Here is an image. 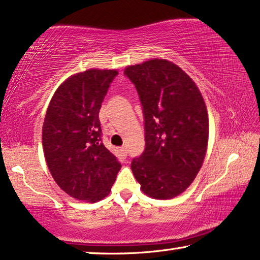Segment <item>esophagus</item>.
<instances>
[{"instance_id":"esophagus-1","label":"esophagus","mask_w":260,"mask_h":260,"mask_svg":"<svg viewBox=\"0 0 260 260\" xmlns=\"http://www.w3.org/2000/svg\"><path fill=\"white\" fill-rule=\"evenodd\" d=\"M120 152H121V155L123 156V157H126V156H127V149H126V147H121V148H120Z\"/></svg>"}]
</instances>
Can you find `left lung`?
<instances>
[{
  "instance_id": "1",
  "label": "left lung",
  "mask_w": 260,
  "mask_h": 260,
  "mask_svg": "<svg viewBox=\"0 0 260 260\" xmlns=\"http://www.w3.org/2000/svg\"><path fill=\"white\" fill-rule=\"evenodd\" d=\"M123 74L138 90L145 118L146 148L132 160V171L145 194L171 199L203 166L209 133L204 98L192 78L168 60L128 66Z\"/></svg>"
}]
</instances>
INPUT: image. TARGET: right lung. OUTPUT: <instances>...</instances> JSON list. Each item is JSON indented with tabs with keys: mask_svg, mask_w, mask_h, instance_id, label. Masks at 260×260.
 <instances>
[{
	"mask_svg": "<svg viewBox=\"0 0 260 260\" xmlns=\"http://www.w3.org/2000/svg\"><path fill=\"white\" fill-rule=\"evenodd\" d=\"M114 69H89L67 78L53 94L43 125V149L61 189L96 203L109 194L121 164L102 142L100 110Z\"/></svg>",
	"mask_w": 260,
	"mask_h": 260,
	"instance_id": "obj_1",
	"label": "right lung"
}]
</instances>
